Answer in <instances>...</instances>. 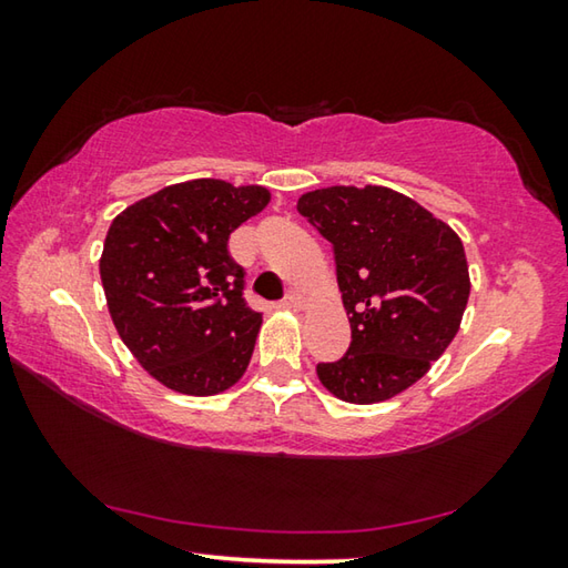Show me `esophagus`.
Instances as JSON below:
<instances>
[{"label":"esophagus","instance_id":"34e87169","mask_svg":"<svg viewBox=\"0 0 568 568\" xmlns=\"http://www.w3.org/2000/svg\"><path fill=\"white\" fill-rule=\"evenodd\" d=\"M303 303H305L303 295L297 293V291H291V293L283 297V307H287V311H301Z\"/></svg>","mask_w":568,"mask_h":568}]
</instances>
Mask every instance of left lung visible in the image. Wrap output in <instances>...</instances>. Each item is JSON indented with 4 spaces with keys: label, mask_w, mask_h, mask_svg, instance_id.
<instances>
[{
    "label": "left lung",
    "mask_w": 568,
    "mask_h": 568,
    "mask_svg": "<svg viewBox=\"0 0 568 568\" xmlns=\"http://www.w3.org/2000/svg\"><path fill=\"white\" fill-rule=\"evenodd\" d=\"M297 213L333 245L351 321L341 361L318 378L345 403H381L413 386L456 338L470 281L464 243L416 200L381 185L305 192Z\"/></svg>",
    "instance_id": "left-lung-1"
}]
</instances>
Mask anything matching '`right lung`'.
Wrapping results in <instances>:
<instances>
[{"label":"right lung","instance_id":"obj_1","mask_svg":"<svg viewBox=\"0 0 568 568\" xmlns=\"http://www.w3.org/2000/svg\"><path fill=\"white\" fill-rule=\"evenodd\" d=\"M271 203L261 185L200 178L162 187L112 220L100 277L114 328L152 378L215 396L243 378L263 315L227 240Z\"/></svg>","mask_w":568,"mask_h":568}]
</instances>
